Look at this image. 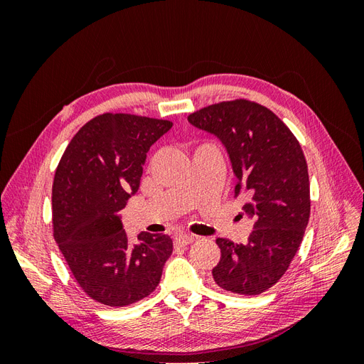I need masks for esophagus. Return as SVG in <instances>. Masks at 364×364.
Instances as JSON below:
<instances>
[{"mask_svg": "<svg viewBox=\"0 0 364 364\" xmlns=\"http://www.w3.org/2000/svg\"><path fill=\"white\" fill-rule=\"evenodd\" d=\"M196 240H197V237H196V235H191V234H179L178 237L174 238L176 245H179V246H186V245H191L193 241H196Z\"/></svg>", "mask_w": 364, "mask_h": 364, "instance_id": "34e87169", "label": "esophagus"}]
</instances>
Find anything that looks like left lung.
I'll list each match as a JSON object with an SVG mask.
<instances>
[{"instance_id": "obj_1", "label": "left lung", "mask_w": 364, "mask_h": 364, "mask_svg": "<svg viewBox=\"0 0 364 364\" xmlns=\"http://www.w3.org/2000/svg\"><path fill=\"white\" fill-rule=\"evenodd\" d=\"M225 146L253 220L246 245L217 238L222 252L213 277L218 287L259 294L277 284L299 249L310 218V181L304 151L270 109L249 100L211 105L188 117Z\"/></svg>"}]
</instances>
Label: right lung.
Here are the masks:
<instances>
[{
    "label": "right lung",
    "mask_w": 364,
    "mask_h": 364,
    "mask_svg": "<svg viewBox=\"0 0 364 364\" xmlns=\"http://www.w3.org/2000/svg\"><path fill=\"white\" fill-rule=\"evenodd\" d=\"M171 127L167 119L98 115L77 132L54 174V240L82 290L103 305L149 296L173 252L165 234L141 232L130 245L121 222L150 147Z\"/></svg>",
    "instance_id": "1"
}]
</instances>
